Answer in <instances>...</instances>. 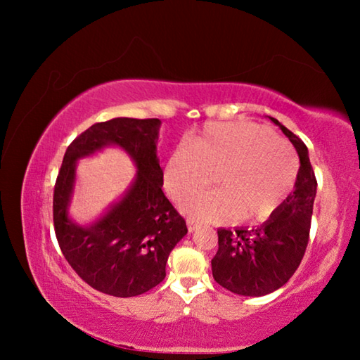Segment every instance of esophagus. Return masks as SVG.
Wrapping results in <instances>:
<instances>
[{"mask_svg":"<svg viewBox=\"0 0 360 360\" xmlns=\"http://www.w3.org/2000/svg\"><path fill=\"white\" fill-rule=\"evenodd\" d=\"M197 227H198V224L195 222L193 219H187V230L191 231V233H192V231H195V229H197Z\"/></svg>","mask_w":360,"mask_h":360,"instance_id":"esophagus-1","label":"esophagus"}]
</instances>
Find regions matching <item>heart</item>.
<instances>
[{
  "label": "heart",
  "mask_w": 360,
  "mask_h": 360,
  "mask_svg": "<svg viewBox=\"0 0 360 360\" xmlns=\"http://www.w3.org/2000/svg\"><path fill=\"white\" fill-rule=\"evenodd\" d=\"M215 174L217 191L199 193ZM298 160L284 139L249 122L210 124L168 155L165 191L192 219L236 224L265 221L295 186Z\"/></svg>",
  "instance_id": "heart-1"
}]
</instances>
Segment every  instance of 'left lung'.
<instances>
[{"instance_id": "1", "label": "left lung", "mask_w": 360, "mask_h": 360, "mask_svg": "<svg viewBox=\"0 0 360 360\" xmlns=\"http://www.w3.org/2000/svg\"><path fill=\"white\" fill-rule=\"evenodd\" d=\"M283 130L300 158L295 191L252 229H219V249L211 260L212 278L233 294L262 297L289 281L307 251L318 181L300 138L270 117Z\"/></svg>"}]
</instances>
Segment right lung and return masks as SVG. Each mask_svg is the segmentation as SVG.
Instances as JSON below:
<instances>
[{"label":"right lung","instance_id":"1","mask_svg":"<svg viewBox=\"0 0 360 360\" xmlns=\"http://www.w3.org/2000/svg\"><path fill=\"white\" fill-rule=\"evenodd\" d=\"M160 124L158 119L130 117L100 122L65 152L53 188V227L72 270L103 294L135 297L160 284L169 252L187 233L184 217L162 191L163 172L157 157ZM106 145L124 148L139 172L121 202L84 228L68 214L75 162Z\"/></svg>","mask_w":360,"mask_h":360}]
</instances>
